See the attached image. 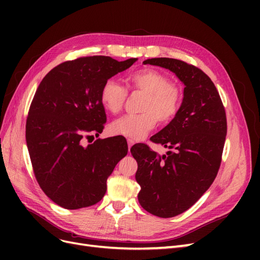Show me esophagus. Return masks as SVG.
Wrapping results in <instances>:
<instances>
[{"mask_svg": "<svg viewBox=\"0 0 260 260\" xmlns=\"http://www.w3.org/2000/svg\"><path fill=\"white\" fill-rule=\"evenodd\" d=\"M127 141H128V148H129V152H130V149H131L132 145H133V144H135V141H133V140H131V139H128Z\"/></svg>", "mask_w": 260, "mask_h": 260, "instance_id": "1", "label": "esophagus"}]
</instances>
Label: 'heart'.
Returning a JSON list of instances; mask_svg holds the SVG:
<instances>
[{
  "mask_svg": "<svg viewBox=\"0 0 260 260\" xmlns=\"http://www.w3.org/2000/svg\"><path fill=\"white\" fill-rule=\"evenodd\" d=\"M128 83L133 90L145 93L141 114L125 115L112 122L113 135L139 140L145 137L157 124H167L175 119L182 103L180 86L168 80V77L156 69L145 68L132 73ZM127 99V90L115 79L106 80L100 92L101 104L107 112L119 113Z\"/></svg>",
  "mask_w": 260,
  "mask_h": 260,
  "instance_id": "obj_1",
  "label": "heart"
}]
</instances>
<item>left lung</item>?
Here are the masks:
<instances>
[{
	"instance_id": "obj_1",
	"label": "left lung",
	"mask_w": 260,
	"mask_h": 260,
	"mask_svg": "<svg viewBox=\"0 0 260 260\" xmlns=\"http://www.w3.org/2000/svg\"><path fill=\"white\" fill-rule=\"evenodd\" d=\"M143 64L169 69L184 84L178 115L151 138L169 151L160 156L145 144L130 149L138 162L140 205L170 218L193 206L214 182L226 136L225 112L215 84L198 67L167 57Z\"/></svg>"
}]
</instances>
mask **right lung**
<instances>
[{"instance_id": "1", "label": "right lung", "mask_w": 260, "mask_h": 260, "mask_svg": "<svg viewBox=\"0 0 260 260\" xmlns=\"http://www.w3.org/2000/svg\"><path fill=\"white\" fill-rule=\"evenodd\" d=\"M137 60L77 58L53 68L39 84L27 118L26 142L39 185L58 206L79 209L100 202L107 178L127 155V141L120 137L88 145L83 138L99 137L106 122L102 85Z\"/></svg>"}]
</instances>
